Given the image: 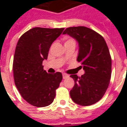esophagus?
<instances>
[{"mask_svg":"<svg viewBox=\"0 0 127 127\" xmlns=\"http://www.w3.org/2000/svg\"><path fill=\"white\" fill-rule=\"evenodd\" d=\"M68 77H69V75L67 74H66V73L63 74V79H66V78H67Z\"/></svg>","mask_w":127,"mask_h":127,"instance_id":"1","label":"esophagus"}]
</instances>
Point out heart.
<instances>
[{"instance_id": "heart-1", "label": "heart", "mask_w": 127, "mask_h": 127, "mask_svg": "<svg viewBox=\"0 0 127 127\" xmlns=\"http://www.w3.org/2000/svg\"><path fill=\"white\" fill-rule=\"evenodd\" d=\"M70 43H76V41L73 38H71V37H66L65 41H64V44Z\"/></svg>"}]
</instances>
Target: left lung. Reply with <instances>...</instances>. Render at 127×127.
Returning <instances> with one entry per match:
<instances>
[{
  "mask_svg": "<svg viewBox=\"0 0 127 127\" xmlns=\"http://www.w3.org/2000/svg\"><path fill=\"white\" fill-rule=\"evenodd\" d=\"M66 33L78 42L77 61L85 71L80 77L74 74L70 76L74 80L70 97L82 106L94 104L102 98L110 82L111 57L108 47L100 34L86 27H70L64 31Z\"/></svg>",
  "mask_w": 127,
  "mask_h": 127,
  "instance_id": "1",
  "label": "left lung"
}]
</instances>
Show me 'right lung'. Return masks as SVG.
<instances>
[{
	"label": "right lung",
	"instance_id": "1",
	"mask_svg": "<svg viewBox=\"0 0 127 127\" xmlns=\"http://www.w3.org/2000/svg\"><path fill=\"white\" fill-rule=\"evenodd\" d=\"M64 28H33L20 37L15 49L13 74L22 97L37 107L51 104L63 79L59 72L52 74L43 70L49 48Z\"/></svg>",
	"mask_w": 127,
	"mask_h": 127
}]
</instances>
